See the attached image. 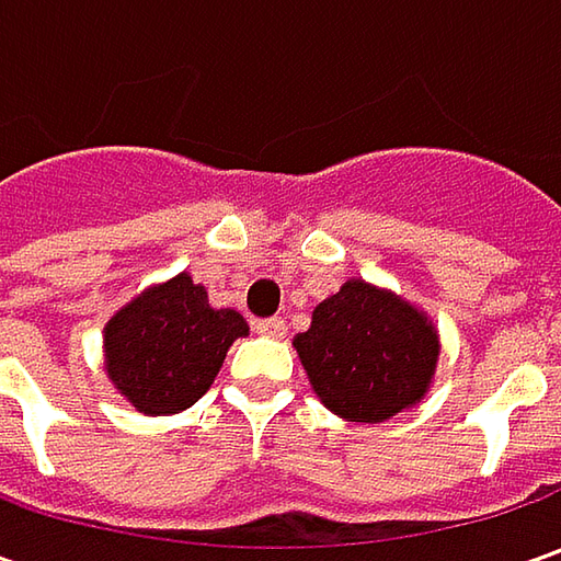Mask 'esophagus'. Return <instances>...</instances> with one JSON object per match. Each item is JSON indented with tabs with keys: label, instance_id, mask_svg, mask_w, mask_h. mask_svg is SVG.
Segmentation results:
<instances>
[{
	"label": "esophagus",
	"instance_id": "34e87169",
	"mask_svg": "<svg viewBox=\"0 0 561 561\" xmlns=\"http://www.w3.org/2000/svg\"><path fill=\"white\" fill-rule=\"evenodd\" d=\"M255 331L265 336H284L287 334V324L280 318H262V321H255Z\"/></svg>",
	"mask_w": 561,
	"mask_h": 561
}]
</instances>
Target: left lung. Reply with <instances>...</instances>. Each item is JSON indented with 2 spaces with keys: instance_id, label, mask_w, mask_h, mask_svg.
Listing matches in <instances>:
<instances>
[{
  "instance_id": "left-lung-1",
  "label": "left lung",
  "mask_w": 561,
  "mask_h": 561,
  "mask_svg": "<svg viewBox=\"0 0 561 561\" xmlns=\"http://www.w3.org/2000/svg\"><path fill=\"white\" fill-rule=\"evenodd\" d=\"M293 346L321 402L340 419L368 424L415 405L440 356L427 318L365 280L324 299Z\"/></svg>"
}]
</instances>
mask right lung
Listing matches in <instances>:
<instances>
[{"instance_id":"obj_1","label":"right lung","mask_w":561,"mask_h":561,"mask_svg":"<svg viewBox=\"0 0 561 561\" xmlns=\"http://www.w3.org/2000/svg\"><path fill=\"white\" fill-rule=\"evenodd\" d=\"M247 334L243 314L211 309L208 293L178 274L108 321V377L140 412L171 415L203 397L230 343Z\"/></svg>"}]
</instances>
